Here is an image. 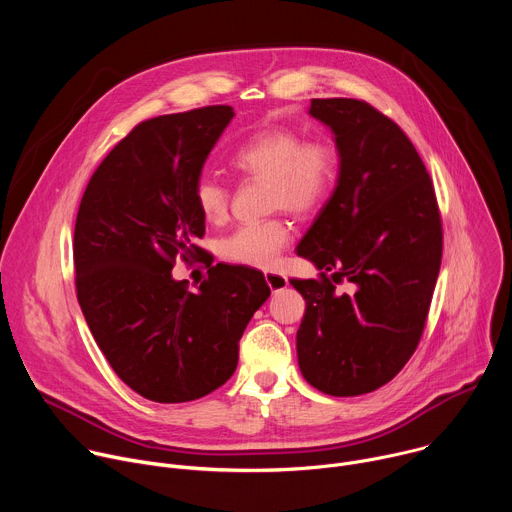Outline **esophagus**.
I'll list each match as a JSON object with an SVG mask.
<instances>
[{
  "instance_id": "esophagus-1",
  "label": "esophagus",
  "mask_w": 512,
  "mask_h": 512,
  "mask_svg": "<svg viewBox=\"0 0 512 512\" xmlns=\"http://www.w3.org/2000/svg\"><path fill=\"white\" fill-rule=\"evenodd\" d=\"M265 281H267V285H269L273 294H277V291L287 287V277L281 275V273H275V271H265Z\"/></svg>"
}]
</instances>
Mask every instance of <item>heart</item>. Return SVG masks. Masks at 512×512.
Segmentation results:
<instances>
[{"label":"heart","mask_w":512,"mask_h":512,"mask_svg":"<svg viewBox=\"0 0 512 512\" xmlns=\"http://www.w3.org/2000/svg\"><path fill=\"white\" fill-rule=\"evenodd\" d=\"M233 166L251 178L267 180V202L294 214L318 210L334 190L338 154L334 145L306 137L287 127L253 133L233 154ZM229 188L212 174L194 184V202L208 223H223L229 214ZM289 227L281 218H267L233 231L221 241V257L229 263L267 269L289 241Z\"/></svg>","instance_id":"obj_1"}]
</instances>
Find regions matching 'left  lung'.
Returning <instances> with one entry per match:
<instances>
[{"instance_id":"left-lung-1","label":"left lung","mask_w":512,"mask_h":512,"mask_svg":"<svg viewBox=\"0 0 512 512\" xmlns=\"http://www.w3.org/2000/svg\"><path fill=\"white\" fill-rule=\"evenodd\" d=\"M310 115L334 133L340 164L296 249L320 279H289L306 300L298 364L318 391L354 397L389 383L419 344L442 265V218L397 123L358 99H312ZM342 278L354 295L335 294Z\"/></svg>"}]
</instances>
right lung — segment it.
<instances>
[{"label": "right lung", "instance_id": "add662e5", "mask_svg": "<svg viewBox=\"0 0 512 512\" xmlns=\"http://www.w3.org/2000/svg\"><path fill=\"white\" fill-rule=\"evenodd\" d=\"M235 117L212 105L139 123L95 170L75 225L77 298L117 377L156 403L225 385L239 340L269 298L261 271L216 263L196 291L172 277L176 257L204 255L194 184Z\"/></svg>", "mask_w": 512, "mask_h": 512}]
</instances>
